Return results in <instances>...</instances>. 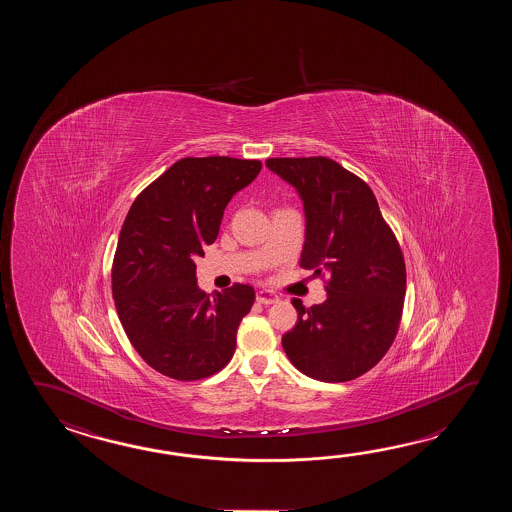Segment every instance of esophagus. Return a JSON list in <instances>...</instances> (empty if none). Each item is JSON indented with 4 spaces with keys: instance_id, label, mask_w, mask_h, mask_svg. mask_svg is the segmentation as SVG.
Listing matches in <instances>:
<instances>
[{
    "instance_id": "34e87169",
    "label": "esophagus",
    "mask_w": 512,
    "mask_h": 512,
    "mask_svg": "<svg viewBox=\"0 0 512 512\" xmlns=\"http://www.w3.org/2000/svg\"><path fill=\"white\" fill-rule=\"evenodd\" d=\"M256 300H258V304L271 305L278 302V296L272 294L271 291H258L256 293Z\"/></svg>"
}]
</instances>
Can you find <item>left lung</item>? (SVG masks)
Here are the masks:
<instances>
[{
  "instance_id": "8db88e82",
  "label": "left lung",
  "mask_w": 512,
  "mask_h": 512,
  "mask_svg": "<svg viewBox=\"0 0 512 512\" xmlns=\"http://www.w3.org/2000/svg\"><path fill=\"white\" fill-rule=\"evenodd\" d=\"M267 168L304 201L300 267L327 274L324 304L294 298L296 326L282 337L294 368L322 382L371 370L393 344L403 315L406 267L370 186L327 157H276Z\"/></svg>"
}]
</instances>
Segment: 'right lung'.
<instances>
[{"label":"right lung","mask_w":512,"mask_h":512,"mask_svg":"<svg viewBox=\"0 0 512 512\" xmlns=\"http://www.w3.org/2000/svg\"><path fill=\"white\" fill-rule=\"evenodd\" d=\"M260 161L185 157L133 201L111 269L120 324L144 362L177 381L223 370L236 351L254 289L197 287L196 258L218 238L223 212L260 174Z\"/></svg>","instance_id":"right-lung-1"}]
</instances>
